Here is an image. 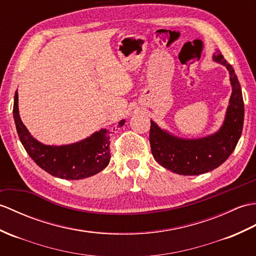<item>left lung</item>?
I'll return each instance as SVG.
<instances>
[{"mask_svg":"<svg viewBox=\"0 0 256 256\" xmlns=\"http://www.w3.org/2000/svg\"><path fill=\"white\" fill-rule=\"evenodd\" d=\"M212 60L226 68L232 93L224 120L217 132L206 137L186 139L161 129L151 120L150 146L156 161L180 175H200L220 166L236 149L244 120V103L241 85L234 68L217 51Z\"/></svg>","mask_w":256,"mask_h":256,"instance_id":"left-lung-1","label":"left lung"}]
</instances>
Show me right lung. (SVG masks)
<instances>
[{
  "label": "right lung",
  "instance_id": "1",
  "mask_svg": "<svg viewBox=\"0 0 256 256\" xmlns=\"http://www.w3.org/2000/svg\"><path fill=\"white\" fill-rule=\"evenodd\" d=\"M13 116L22 144L39 168L62 180H82L100 173L110 161L108 129L103 128L74 144L50 146L34 138L22 124L18 110V93L14 96ZM126 119L118 122L122 127ZM115 130V129H114Z\"/></svg>",
  "mask_w": 256,
  "mask_h": 256
}]
</instances>
